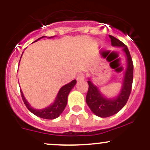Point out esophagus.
Wrapping results in <instances>:
<instances>
[{"label":"esophagus","instance_id":"1","mask_svg":"<svg viewBox=\"0 0 150 150\" xmlns=\"http://www.w3.org/2000/svg\"><path fill=\"white\" fill-rule=\"evenodd\" d=\"M85 77V74L84 73H80L77 74V80L78 81H81V80H84Z\"/></svg>","mask_w":150,"mask_h":150}]
</instances>
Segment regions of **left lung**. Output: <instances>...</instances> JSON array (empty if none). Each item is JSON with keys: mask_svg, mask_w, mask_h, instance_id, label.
I'll return each mask as SVG.
<instances>
[{"mask_svg": "<svg viewBox=\"0 0 150 150\" xmlns=\"http://www.w3.org/2000/svg\"><path fill=\"white\" fill-rule=\"evenodd\" d=\"M109 37L113 46L123 47L127 56L128 68L125 73L121 92L114 99H108L103 97L97 87L93 85L89 80L87 81L89 88L86 97V102L92 112L101 118L113 116L123 108L130 97L133 80V63L128 47L116 37L111 35H109Z\"/></svg>", "mask_w": 150, "mask_h": 150, "instance_id": "8db88e82", "label": "left lung"}]
</instances>
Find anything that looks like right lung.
Masks as SVG:
<instances>
[{
	"instance_id": "right-lung-1",
	"label": "right lung",
	"mask_w": 150,
	"mask_h": 150,
	"mask_svg": "<svg viewBox=\"0 0 150 150\" xmlns=\"http://www.w3.org/2000/svg\"><path fill=\"white\" fill-rule=\"evenodd\" d=\"M43 37H44L39 38V39H37L35 42H37V41L42 39ZM75 84H76V80H74L72 81L71 82H70V83L63 86L61 88V89H60L54 103H53L52 105H51V106H49V107L43 108L42 110H37L31 107L30 105L28 104V102L26 100L25 98L24 97V95L23 94H22L21 90H20V92H21L22 100H23L26 107L27 108V109H28L29 111H31V112L34 113L35 116H37L38 117L44 118V119L51 120L58 118V117L61 114L62 112H63V110L65 109V106H66L67 105V102H68V94L70 93V90L73 89L74 86L75 85Z\"/></svg>"
}]
</instances>
